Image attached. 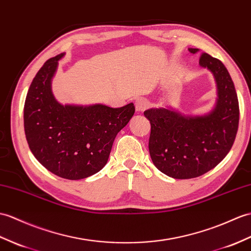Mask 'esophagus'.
I'll return each instance as SVG.
<instances>
[{"label": "esophagus", "mask_w": 251, "mask_h": 251, "mask_svg": "<svg viewBox=\"0 0 251 251\" xmlns=\"http://www.w3.org/2000/svg\"><path fill=\"white\" fill-rule=\"evenodd\" d=\"M135 107H136V111L142 112L149 107V101L144 98H138L135 101Z\"/></svg>", "instance_id": "esophagus-1"}]
</instances>
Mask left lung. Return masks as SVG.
Listing matches in <instances>:
<instances>
[{
	"label": "left lung",
	"mask_w": 251,
	"mask_h": 251,
	"mask_svg": "<svg viewBox=\"0 0 251 251\" xmlns=\"http://www.w3.org/2000/svg\"><path fill=\"white\" fill-rule=\"evenodd\" d=\"M199 64L216 81L218 97L211 112L184 115L167 108L144 111L151 123V158L159 171L173 178H194L212 170L230 152L236 137L240 108L229 72L221 61L207 53H201Z\"/></svg>",
	"instance_id": "left-lung-1"
}]
</instances>
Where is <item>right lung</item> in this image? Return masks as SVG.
<instances>
[{
    "mask_svg": "<svg viewBox=\"0 0 251 251\" xmlns=\"http://www.w3.org/2000/svg\"><path fill=\"white\" fill-rule=\"evenodd\" d=\"M63 56L49 59L33 79L23 111L25 132L31 152L47 170L66 179H81L107 164L114 139L132 118L135 106L60 103L51 81Z\"/></svg>",
    "mask_w": 251,
    "mask_h": 251,
    "instance_id": "right-lung-1",
    "label": "right lung"
}]
</instances>
